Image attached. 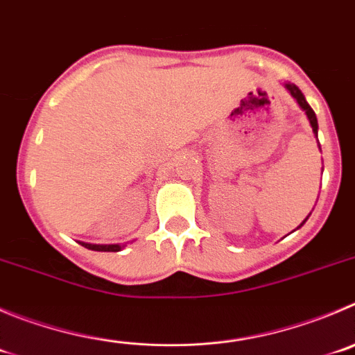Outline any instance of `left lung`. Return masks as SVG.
<instances>
[{
  "mask_svg": "<svg viewBox=\"0 0 355 355\" xmlns=\"http://www.w3.org/2000/svg\"><path fill=\"white\" fill-rule=\"evenodd\" d=\"M284 87H286L287 91L291 92V96H293V98L296 99V103H297V105H300L301 110H303L304 114H306L308 122H310V125H312V131H313V135H315V138H317V132H319V124H317L315 112H313V110H312V107H310V105H308V103H306V99H304L303 92L300 91V87H297V85L291 84V82H286V84H284ZM317 144H319V138H317ZM319 148H320V145H319ZM308 217H310V215H308ZM308 217L304 218L303 223H301L300 226H297V227L303 226V224L306 223V220H308Z\"/></svg>",
  "mask_w": 355,
  "mask_h": 355,
  "instance_id": "left-lung-1",
  "label": "left lung"
}]
</instances>
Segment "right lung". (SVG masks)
I'll list each match as a JSON object with an SVG mask.
<instances>
[{
	"instance_id": "add662e5",
	"label": "right lung",
	"mask_w": 355,
	"mask_h": 355,
	"mask_svg": "<svg viewBox=\"0 0 355 355\" xmlns=\"http://www.w3.org/2000/svg\"><path fill=\"white\" fill-rule=\"evenodd\" d=\"M80 245H84L85 248H91V250H98V252H119L124 248V245L121 243H112V245H96V243H85L80 241Z\"/></svg>"
}]
</instances>
